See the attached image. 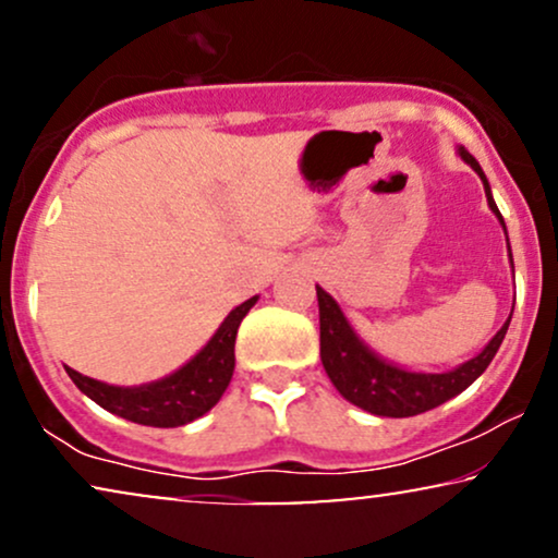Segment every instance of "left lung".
Listing matches in <instances>:
<instances>
[{
  "mask_svg": "<svg viewBox=\"0 0 558 558\" xmlns=\"http://www.w3.org/2000/svg\"><path fill=\"white\" fill-rule=\"evenodd\" d=\"M458 155L460 160L471 165L478 173L481 183H484L489 209L497 215L499 225L505 227V219H501L497 204H494L492 185L486 181L476 157H473L465 147H458ZM507 253H510L512 264L510 240H507ZM315 292H318L320 311V362L323 367H326V375L331 377L333 388L339 390L349 403L360 405V409L369 411V414L375 416H416L429 409H437V405L450 401V398H456L458 393H463V390L489 367L494 354L499 352L501 341H505V333L512 320L510 315V318L505 320V326L494 333V339L486 343L473 360L458 364V367L447 369V373H414V369H405L401 364L388 362L385 356L377 354L375 349H369L367 343L360 339V333L354 331V326L349 323L347 315H343L339 302L323 290V287H315Z\"/></svg>",
  "mask_w": 558,
  "mask_h": 558,
  "instance_id": "obj_1",
  "label": "left lung"
}]
</instances>
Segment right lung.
Listing matches in <instances>:
<instances>
[{
	"label": "right lung",
	"instance_id": "obj_1",
	"mask_svg": "<svg viewBox=\"0 0 558 558\" xmlns=\"http://www.w3.org/2000/svg\"><path fill=\"white\" fill-rule=\"evenodd\" d=\"M256 302L258 294L238 305L222 320L215 336L183 367L160 377V380L144 385H108L95 380V377L80 375L77 369L66 367V364L64 369L82 393L111 414L126 418V422L162 426V429L183 426L215 409L222 398L232 380V369H235L238 328Z\"/></svg>",
	"mask_w": 558,
	"mask_h": 558
}]
</instances>
